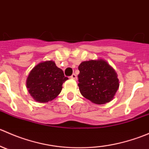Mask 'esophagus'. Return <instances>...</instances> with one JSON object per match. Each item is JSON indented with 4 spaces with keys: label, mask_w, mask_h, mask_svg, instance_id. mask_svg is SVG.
I'll use <instances>...</instances> for the list:
<instances>
[{
    "label": "esophagus",
    "mask_w": 149,
    "mask_h": 149,
    "mask_svg": "<svg viewBox=\"0 0 149 149\" xmlns=\"http://www.w3.org/2000/svg\"><path fill=\"white\" fill-rule=\"evenodd\" d=\"M70 79H73V80H76V79H77V76H76L75 73H73V74L70 76Z\"/></svg>",
    "instance_id": "34e87169"
}]
</instances>
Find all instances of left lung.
<instances>
[{"mask_svg": "<svg viewBox=\"0 0 149 149\" xmlns=\"http://www.w3.org/2000/svg\"><path fill=\"white\" fill-rule=\"evenodd\" d=\"M79 91L87 100L97 104H104L113 100L119 79L115 69L103 59L90 60L79 66Z\"/></svg>", "mask_w": 149, "mask_h": 149, "instance_id": "left-lung-1", "label": "left lung"}]
</instances>
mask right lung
<instances>
[{
    "mask_svg": "<svg viewBox=\"0 0 149 149\" xmlns=\"http://www.w3.org/2000/svg\"><path fill=\"white\" fill-rule=\"evenodd\" d=\"M68 79L54 61H42L30 71L26 79V88L34 101L46 103L59 95L63 84Z\"/></svg>",
    "mask_w": 149,
    "mask_h": 149,
    "instance_id": "right-lung-1",
    "label": "right lung"
}]
</instances>
